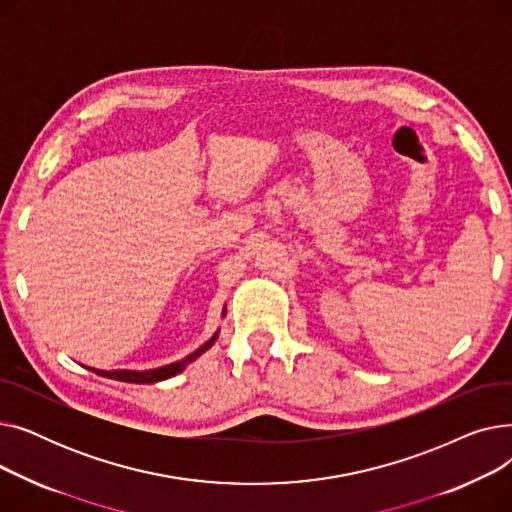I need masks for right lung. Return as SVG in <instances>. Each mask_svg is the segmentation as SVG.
<instances>
[{"label":"right lung","instance_id":"add662e5","mask_svg":"<svg viewBox=\"0 0 512 512\" xmlns=\"http://www.w3.org/2000/svg\"><path fill=\"white\" fill-rule=\"evenodd\" d=\"M218 340V334H213L211 340H207L199 351H195L193 355H188L186 359L182 361H176V363H170L166 367H157V369H149V371H128V369H116V371H101V369H95V373L103 375V378H112V380H118V382H128V384H155V382H161V380H168V378H174L176 373H180L188 363L195 361L197 357H201L207 348Z\"/></svg>","mask_w":512,"mask_h":512}]
</instances>
